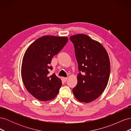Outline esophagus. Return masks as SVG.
I'll return each instance as SVG.
<instances>
[{"instance_id":"1","label":"esophagus","mask_w":131,"mask_h":131,"mask_svg":"<svg viewBox=\"0 0 131 131\" xmlns=\"http://www.w3.org/2000/svg\"><path fill=\"white\" fill-rule=\"evenodd\" d=\"M63 81H64V82H66L67 80V78H66V77L63 78Z\"/></svg>"}]
</instances>
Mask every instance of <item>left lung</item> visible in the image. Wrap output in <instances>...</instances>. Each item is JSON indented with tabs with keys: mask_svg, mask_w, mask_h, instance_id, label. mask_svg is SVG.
<instances>
[{
	"mask_svg": "<svg viewBox=\"0 0 131 131\" xmlns=\"http://www.w3.org/2000/svg\"><path fill=\"white\" fill-rule=\"evenodd\" d=\"M70 40L74 44L79 70L73 92L79 101L90 103L101 96L108 84L110 71L108 54L100 42L86 34L73 35Z\"/></svg>",
	"mask_w": 131,
	"mask_h": 131,
	"instance_id": "1",
	"label": "left lung"
}]
</instances>
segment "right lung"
<instances>
[{"label":"right lung","mask_w":131,"mask_h":131,"mask_svg":"<svg viewBox=\"0 0 131 131\" xmlns=\"http://www.w3.org/2000/svg\"><path fill=\"white\" fill-rule=\"evenodd\" d=\"M64 37L45 35L28 47L23 58L21 76L27 90L41 101L52 100L57 95L62 81L54 74L50 75L52 58L68 42Z\"/></svg>","instance_id":"obj_1"}]
</instances>
